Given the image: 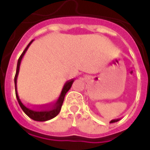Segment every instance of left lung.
Segmentation results:
<instances>
[{"instance_id": "obj_1", "label": "left lung", "mask_w": 150, "mask_h": 150, "mask_svg": "<svg viewBox=\"0 0 150 150\" xmlns=\"http://www.w3.org/2000/svg\"><path fill=\"white\" fill-rule=\"evenodd\" d=\"M120 118L119 119H114V120H111L110 121V123H115V122H117V121H119L120 120Z\"/></svg>"}]
</instances>
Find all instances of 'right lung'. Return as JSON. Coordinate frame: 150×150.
<instances>
[{
    "instance_id": "add662e5",
    "label": "right lung",
    "mask_w": 150,
    "mask_h": 150,
    "mask_svg": "<svg viewBox=\"0 0 150 150\" xmlns=\"http://www.w3.org/2000/svg\"><path fill=\"white\" fill-rule=\"evenodd\" d=\"M34 40H32L29 43V45L26 46V48L25 49V50L22 52V54L20 56V58L18 59V65H17V71H16V75H15L14 78V83H15V92H16V97L18 101V104L20 105V107L21 108V109L23 110L26 115H27L30 118H31L34 120L36 121H46L49 120L53 119L54 117H55L59 113L61 108H62V103L64 100V97H65L67 92L70 90V88H71L72 83H74V79H71L70 81H67L66 83L63 88L61 91V94L59 96L58 100L56 101L55 103H54L53 104H50V105H45L43 107L38 108H31L30 107L25 106L22 102H21V99L19 98L18 94V91H17V80H18V75L19 73V68H20V64H21V61L23 56L26 52V50L29 48V46H30V44L33 42Z\"/></svg>"
}]
</instances>
